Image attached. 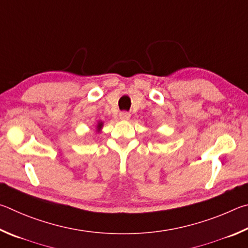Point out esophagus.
Instances as JSON below:
<instances>
[{
    "label": "esophagus",
    "instance_id": "esophagus-1",
    "mask_svg": "<svg viewBox=\"0 0 248 248\" xmlns=\"http://www.w3.org/2000/svg\"><path fill=\"white\" fill-rule=\"evenodd\" d=\"M119 116L122 121H128L129 117H131V114L128 112H121Z\"/></svg>",
    "mask_w": 248,
    "mask_h": 248
}]
</instances>
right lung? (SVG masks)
Masks as SVG:
<instances>
[{
  "label": "right lung",
  "instance_id": "1",
  "mask_svg": "<svg viewBox=\"0 0 248 248\" xmlns=\"http://www.w3.org/2000/svg\"><path fill=\"white\" fill-rule=\"evenodd\" d=\"M102 126H103V122H98V125H97V131H98V132L101 131Z\"/></svg>",
  "mask_w": 248,
  "mask_h": 248
}]
</instances>
